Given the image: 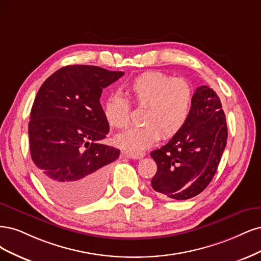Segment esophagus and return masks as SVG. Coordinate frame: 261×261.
<instances>
[{
    "label": "esophagus",
    "mask_w": 261,
    "mask_h": 261,
    "mask_svg": "<svg viewBox=\"0 0 261 261\" xmlns=\"http://www.w3.org/2000/svg\"><path fill=\"white\" fill-rule=\"evenodd\" d=\"M124 155L128 158H132V159H141L143 156H144L143 153H138V152H124Z\"/></svg>",
    "instance_id": "obj_1"
}]
</instances>
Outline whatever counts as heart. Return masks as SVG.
<instances>
[{
  "label": "heart",
  "instance_id": "heart-1",
  "mask_svg": "<svg viewBox=\"0 0 261 261\" xmlns=\"http://www.w3.org/2000/svg\"><path fill=\"white\" fill-rule=\"evenodd\" d=\"M127 92L134 105L145 108L141 119L144 124L116 136V145L140 152L153 146L162 137L164 140L175 137L186 125L193 104V89L187 79L147 71L133 79ZM103 114L112 128L124 129L130 124V105L121 96L109 97Z\"/></svg>",
  "mask_w": 261,
  "mask_h": 261
}]
</instances>
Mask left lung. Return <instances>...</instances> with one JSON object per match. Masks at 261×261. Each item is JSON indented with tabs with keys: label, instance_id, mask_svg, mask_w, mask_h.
I'll use <instances>...</instances> for the list:
<instances>
[{
	"label": "left lung",
	"instance_id": "1",
	"mask_svg": "<svg viewBox=\"0 0 261 261\" xmlns=\"http://www.w3.org/2000/svg\"><path fill=\"white\" fill-rule=\"evenodd\" d=\"M226 140L228 128L219 96L208 86L198 87L183 129L150 153L157 165L153 189L176 200L198 195L213 180Z\"/></svg>",
	"mask_w": 261,
	"mask_h": 261
}]
</instances>
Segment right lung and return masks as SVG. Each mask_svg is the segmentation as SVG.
Returning a JSON list of instances; mask_svg holds the SVG:
<instances>
[{
  "instance_id": "right-lung-1",
  "label": "right lung",
  "mask_w": 261,
  "mask_h": 261,
  "mask_svg": "<svg viewBox=\"0 0 261 261\" xmlns=\"http://www.w3.org/2000/svg\"><path fill=\"white\" fill-rule=\"evenodd\" d=\"M122 75L71 65L49 75L38 91L28 125L30 154L39 179L63 205H87L104 191L108 165L120 150L100 143L109 124L99 98Z\"/></svg>"
}]
</instances>
